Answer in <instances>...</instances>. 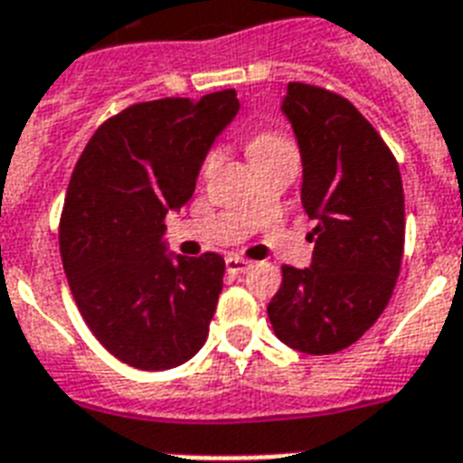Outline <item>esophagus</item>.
<instances>
[{
  "label": "esophagus",
  "mask_w": 463,
  "mask_h": 463,
  "mask_svg": "<svg viewBox=\"0 0 463 463\" xmlns=\"http://www.w3.org/2000/svg\"><path fill=\"white\" fill-rule=\"evenodd\" d=\"M224 265H227L229 275H241V272L250 269V260H243V258H239V255H227Z\"/></svg>",
  "instance_id": "esophagus-1"
}]
</instances>
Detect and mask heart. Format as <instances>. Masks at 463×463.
<instances>
[{"label":"heart","mask_w":463,"mask_h":463,"mask_svg":"<svg viewBox=\"0 0 463 463\" xmlns=\"http://www.w3.org/2000/svg\"><path fill=\"white\" fill-rule=\"evenodd\" d=\"M249 155L250 160H253V165H260V162L279 157V155H296V146L289 140V136H284V133L277 131V128H260V131H255L253 136H250ZM220 157V147H210L208 153L203 155L201 169H198V176H201L203 181L213 174V169L217 167Z\"/></svg>","instance_id":"heart-1"}]
</instances>
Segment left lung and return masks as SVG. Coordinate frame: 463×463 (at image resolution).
<instances>
[{
    "label": "left lung",
    "mask_w": 463,
    "mask_h": 463,
    "mask_svg": "<svg viewBox=\"0 0 463 463\" xmlns=\"http://www.w3.org/2000/svg\"><path fill=\"white\" fill-rule=\"evenodd\" d=\"M282 109L301 147V203L317 227L310 268L282 265L268 316L279 342L325 356L358 342L390 303L404 255V188L383 136L346 98L289 83Z\"/></svg>",
    "instance_id": "obj_1"
}]
</instances>
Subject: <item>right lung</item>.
Here are the masks:
<instances>
[{
  "label": "right lung",
  "mask_w": 463,
  "mask_h": 463,
  "mask_svg": "<svg viewBox=\"0 0 463 463\" xmlns=\"http://www.w3.org/2000/svg\"><path fill=\"white\" fill-rule=\"evenodd\" d=\"M239 112L234 90L138 102L92 133L59 217L73 301L98 342L140 371L186 364L208 339L224 258H167L165 217L194 195L203 155Z\"/></svg>",
  "instance_id": "right-lung-1"
}]
</instances>
